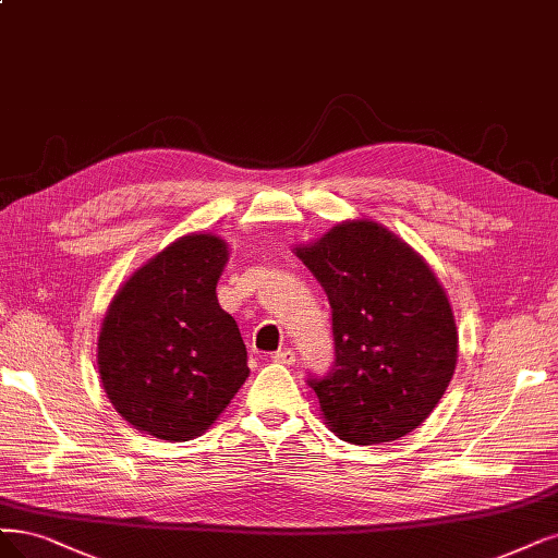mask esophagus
<instances>
[{
  "label": "esophagus",
  "mask_w": 558,
  "mask_h": 558,
  "mask_svg": "<svg viewBox=\"0 0 558 558\" xmlns=\"http://www.w3.org/2000/svg\"><path fill=\"white\" fill-rule=\"evenodd\" d=\"M272 360L279 362V364H295V351H291V349L277 351V353L272 355Z\"/></svg>",
  "instance_id": "1"
}]
</instances>
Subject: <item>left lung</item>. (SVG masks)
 <instances>
[{
  "instance_id": "left-lung-1",
  "label": "left lung",
  "mask_w": 558,
  "mask_h": 558,
  "mask_svg": "<svg viewBox=\"0 0 558 558\" xmlns=\"http://www.w3.org/2000/svg\"><path fill=\"white\" fill-rule=\"evenodd\" d=\"M332 306L335 364L306 378L341 440L388 444L417 429L448 390L457 325L432 267L369 219L295 246Z\"/></svg>"
}]
</instances>
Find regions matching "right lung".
Masks as SVG:
<instances>
[{
  "instance_id": "1",
  "label": "right lung",
  "mask_w": 558,
  "mask_h": 558,
  "mask_svg": "<svg viewBox=\"0 0 558 558\" xmlns=\"http://www.w3.org/2000/svg\"><path fill=\"white\" fill-rule=\"evenodd\" d=\"M228 244L191 233L133 272L99 332L104 390L129 425L163 440L201 436L248 376L235 318L217 300Z\"/></svg>"
}]
</instances>
